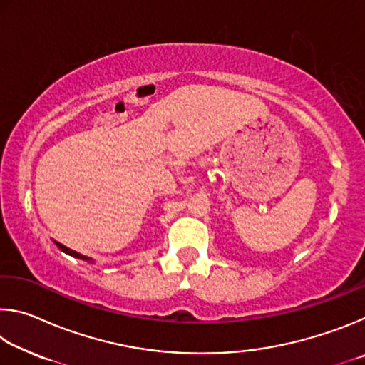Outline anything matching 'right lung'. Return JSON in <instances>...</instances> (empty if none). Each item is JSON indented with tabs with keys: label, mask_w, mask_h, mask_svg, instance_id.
Masks as SVG:
<instances>
[{
	"label": "right lung",
	"mask_w": 365,
	"mask_h": 365,
	"mask_svg": "<svg viewBox=\"0 0 365 365\" xmlns=\"http://www.w3.org/2000/svg\"><path fill=\"white\" fill-rule=\"evenodd\" d=\"M56 246H58V248H59L61 251L66 252V255H69V256H72V257H77V259H82V261H86V262H91L90 257L80 255V252H77V251H72V250H69V248H67V246H64V245H61V243L56 242Z\"/></svg>",
	"instance_id": "right-lung-1"
}]
</instances>
